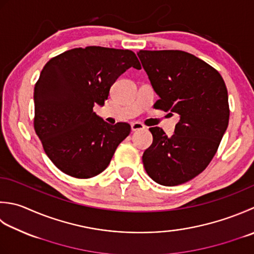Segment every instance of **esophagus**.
Segmentation results:
<instances>
[{
	"label": "esophagus",
	"mask_w": 254,
	"mask_h": 254,
	"mask_svg": "<svg viewBox=\"0 0 254 254\" xmlns=\"http://www.w3.org/2000/svg\"><path fill=\"white\" fill-rule=\"evenodd\" d=\"M131 128L132 131H138V130H144L145 127H144V124H142L141 122H133L131 123Z\"/></svg>",
	"instance_id": "esophagus-1"
}]
</instances>
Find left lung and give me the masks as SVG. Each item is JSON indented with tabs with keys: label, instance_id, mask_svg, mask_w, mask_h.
Listing matches in <instances>:
<instances>
[{
	"label": "left lung",
	"instance_id": "obj_1",
	"mask_svg": "<svg viewBox=\"0 0 254 254\" xmlns=\"http://www.w3.org/2000/svg\"><path fill=\"white\" fill-rule=\"evenodd\" d=\"M154 91V108L177 113L180 121L168 137L150 127L152 145L142 160L147 175L163 186H176L205 170L229 123L226 83L210 64L182 51L137 53Z\"/></svg>",
	"mask_w": 254,
	"mask_h": 254
}]
</instances>
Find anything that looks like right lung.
Listing matches in <instances>:
<instances>
[{
  "label": "right lung",
  "mask_w": 254,
  "mask_h": 254,
  "mask_svg": "<svg viewBox=\"0 0 254 254\" xmlns=\"http://www.w3.org/2000/svg\"><path fill=\"white\" fill-rule=\"evenodd\" d=\"M131 67L141 69L132 51L100 46L73 48L45 64L34 89V127L63 173L76 178L98 175L130 134V124L111 126L93 107L103 106L112 84Z\"/></svg>",
  "instance_id": "right-lung-1"
}]
</instances>
